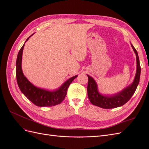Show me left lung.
<instances>
[{"mask_svg":"<svg viewBox=\"0 0 149 149\" xmlns=\"http://www.w3.org/2000/svg\"><path fill=\"white\" fill-rule=\"evenodd\" d=\"M131 47L136 55V74L135 76L133 83L127 88L124 89L123 91L109 96L102 95L98 91L97 85L95 80L87 74L88 77V84L87 87L88 96L90 102L93 105L104 108V109H112V108L120 107L128 102L134 94L139 83L140 76H141V66H140L137 52L132 44Z\"/></svg>","mask_w":149,"mask_h":149,"instance_id":"1","label":"left lung"}]
</instances>
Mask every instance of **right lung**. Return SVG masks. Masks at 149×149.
<instances>
[{"instance_id":"add662e5","label":"right lung","mask_w":149,"mask_h":149,"mask_svg":"<svg viewBox=\"0 0 149 149\" xmlns=\"http://www.w3.org/2000/svg\"><path fill=\"white\" fill-rule=\"evenodd\" d=\"M33 35V34L31 36ZM31 36L26 39L25 42L27 41ZM24 45H25L22 47L19 50L16 61L17 81L21 92L31 102L39 107H51L59 104L64 100L70 84L77 77L78 75H76L68 79L59 88L53 91L36 87L29 81L24 76L23 71H22V60Z\"/></svg>"}]
</instances>
